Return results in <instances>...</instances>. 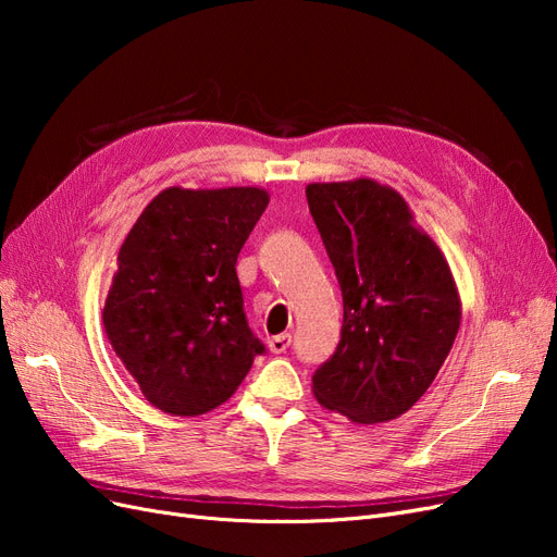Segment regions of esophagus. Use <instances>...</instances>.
I'll return each mask as SVG.
<instances>
[{
    "instance_id": "esophagus-1",
    "label": "esophagus",
    "mask_w": 557,
    "mask_h": 557,
    "mask_svg": "<svg viewBox=\"0 0 557 557\" xmlns=\"http://www.w3.org/2000/svg\"><path fill=\"white\" fill-rule=\"evenodd\" d=\"M267 344H269V350L276 352V356H278V352H285V348L290 346V334H278V336H272V339H269Z\"/></svg>"
}]
</instances>
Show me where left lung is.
<instances>
[{
  "instance_id": "8db88e82",
  "label": "left lung",
  "mask_w": 557,
  "mask_h": 557,
  "mask_svg": "<svg viewBox=\"0 0 557 557\" xmlns=\"http://www.w3.org/2000/svg\"><path fill=\"white\" fill-rule=\"evenodd\" d=\"M309 211L342 285L344 325L313 395L352 423L407 413L460 330L450 267L404 197L374 178L307 185Z\"/></svg>"
}]
</instances>
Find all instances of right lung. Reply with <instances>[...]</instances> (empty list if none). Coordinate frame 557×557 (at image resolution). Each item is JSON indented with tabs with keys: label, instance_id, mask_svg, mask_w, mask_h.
<instances>
[{
	"label": "right lung",
	"instance_id": "obj_1",
	"mask_svg": "<svg viewBox=\"0 0 557 557\" xmlns=\"http://www.w3.org/2000/svg\"><path fill=\"white\" fill-rule=\"evenodd\" d=\"M269 205L252 185L166 188L117 252L102 323L144 397L172 416L227 401L264 346L244 313L237 258Z\"/></svg>",
	"mask_w": 557,
	"mask_h": 557
}]
</instances>
